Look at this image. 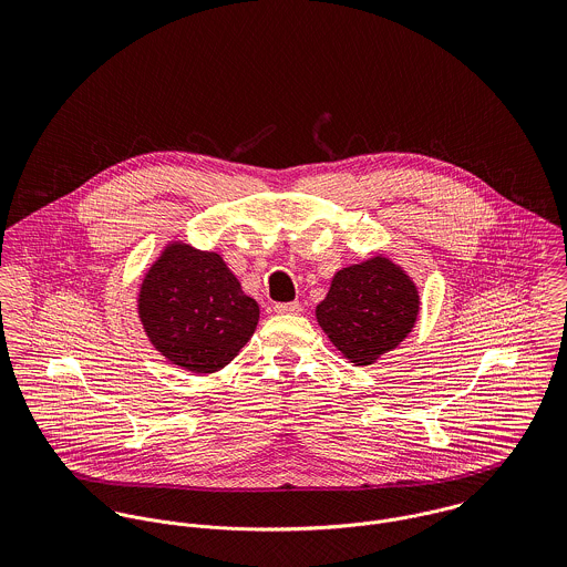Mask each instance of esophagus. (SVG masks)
<instances>
[{
  "label": "esophagus",
  "instance_id": "esophagus-1",
  "mask_svg": "<svg viewBox=\"0 0 567 567\" xmlns=\"http://www.w3.org/2000/svg\"><path fill=\"white\" fill-rule=\"evenodd\" d=\"M277 315H299L301 312V303L299 301H290V303H277L275 306Z\"/></svg>",
  "mask_w": 567,
  "mask_h": 567
}]
</instances>
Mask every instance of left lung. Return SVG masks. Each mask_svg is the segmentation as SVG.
<instances>
[{
  "label": "left lung",
  "mask_w": 567,
  "mask_h": 567,
  "mask_svg": "<svg viewBox=\"0 0 567 567\" xmlns=\"http://www.w3.org/2000/svg\"><path fill=\"white\" fill-rule=\"evenodd\" d=\"M419 315V295L410 277L378 255L336 272L317 319L336 349L367 367L395 349Z\"/></svg>",
  "instance_id": "left-lung-1"
}]
</instances>
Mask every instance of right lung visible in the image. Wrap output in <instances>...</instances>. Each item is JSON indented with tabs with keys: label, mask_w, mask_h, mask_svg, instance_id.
<instances>
[{
	"label": "right lung",
	"mask_w": 567,
	"mask_h": 567,
	"mask_svg": "<svg viewBox=\"0 0 567 567\" xmlns=\"http://www.w3.org/2000/svg\"><path fill=\"white\" fill-rule=\"evenodd\" d=\"M140 319L151 342L181 369L214 373L252 336L259 306L218 252L169 244L140 290Z\"/></svg>",
	"instance_id": "add662e5"
}]
</instances>
